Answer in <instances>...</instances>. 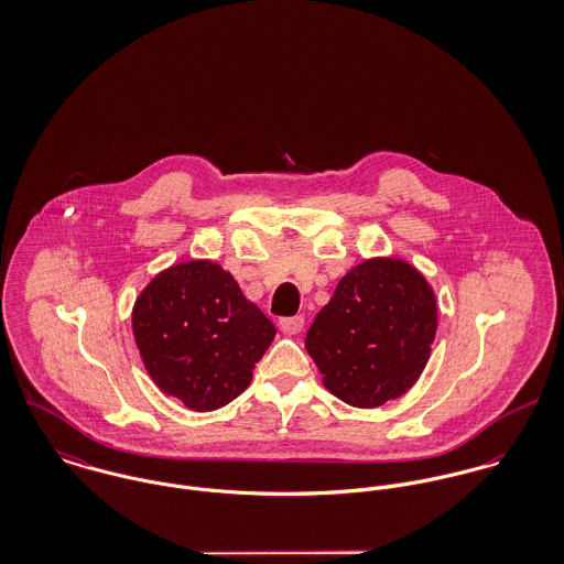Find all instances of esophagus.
I'll return each mask as SVG.
<instances>
[{
  "label": "esophagus",
  "instance_id": "obj_1",
  "mask_svg": "<svg viewBox=\"0 0 564 564\" xmlns=\"http://www.w3.org/2000/svg\"><path fill=\"white\" fill-rule=\"evenodd\" d=\"M304 315H295V317H282L280 327L284 334H300L304 329Z\"/></svg>",
  "mask_w": 564,
  "mask_h": 564
}]
</instances>
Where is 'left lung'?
<instances>
[{
	"instance_id": "obj_1",
	"label": "left lung",
	"mask_w": 564,
	"mask_h": 564,
	"mask_svg": "<svg viewBox=\"0 0 564 564\" xmlns=\"http://www.w3.org/2000/svg\"><path fill=\"white\" fill-rule=\"evenodd\" d=\"M434 334L427 280L400 258H369L340 278L306 334V349L332 395L378 408L419 380Z\"/></svg>"
}]
</instances>
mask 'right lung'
I'll list each match as a JSON object with an SVG mask.
<instances>
[{
  "label": "right lung",
  "mask_w": 564,
  "mask_h": 564,
  "mask_svg": "<svg viewBox=\"0 0 564 564\" xmlns=\"http://www.w3.org/2000/svg\"><path fill=\"white\" fill-rule=\"evenodd\" d=\"M132 329L156 387L197 412L239 398L275 336V325L213 260L161 271L134 302Z\"/></svg>",
  "instance_id": "1"
}]
</instances>
